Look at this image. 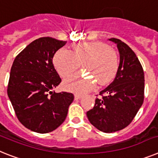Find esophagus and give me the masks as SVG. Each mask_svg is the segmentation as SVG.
<instances>
[{
    "instance_id": "esophagus-1",
    "label": "esophagus",
    "mask_w": 158,
    "mask_h": 158,
    "mask_svg": "<svg viewBox=\"0 0 158 158\" xmlns=\"http://www.w3.org/2000/svg\"><path fill=\"white\" fill-rule=\"evenodd\" d=\"M83 97V96H82L81 95H78V94H75V99H81V98Z\"/></svg>"
}]
</instances>
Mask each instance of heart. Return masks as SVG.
Instances as JSON below:
<instances>
[{"label":"heart","instance_id":"obj_1","mask_svg":"<svg viewBox=\"0 0 158 158\" xmlns=\"http://www.w3.org/2000/svg\"><path fill=\"white\" fill-rule=\"evenodd\" d=\"M72 49V51L61 49L54 55V65L61 76L71 75L82 63L83 70L100 85L113 79L119 67L117 54L113 49L100 42L76 43ZM95 80L87 75L76 74L66 79L63 87L71 92L84 94L95 87Z\"/></svg>","mask_w":158,"mask_h":158}]
</instances>
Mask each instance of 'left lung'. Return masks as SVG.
<instances>
[{"label":"left lung","mask_w":158,"mask_h":158,"mask_svg":"<svg viewBox=\"0 0 158 158\" xmlns=\"http://www.w3.org/2000/svg\"><path fill=\"white\" fill-rule=\"evenodd\" d=\"M120 64L113 82L99 92L93 108L87 112L90 123L104 132L121 130L130 124L144 101V75L132 49L117 38ZM105 95H103V94Z\"/></svg>","instance_id":"left-lung-1"}]
</instances>
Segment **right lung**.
Returning a JSON list of instances; mask_svg holds the SVG:
<instances>
[{
    "label": "right lung",
    "mask_w": 158,
    "mask_h": 158,
    "mask_svg": "<svg viewBox=\"0 0 158 158\" xmlns=\"http://www.w3.org/2000/svg\"><path fill=\"white\" fill-rule=\"evenodd\" d=\"M66 43L50 37L38 38L18 54L12 65L8 96L19 121L31 131L55 130L74 100L72 93L51 91L61 83L53 57Z\"/></svg>",
    "instance_id": "obj_1"
}]
</instances>
